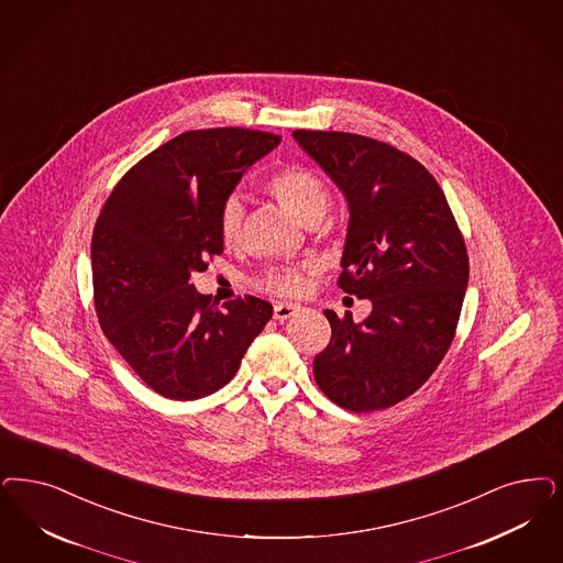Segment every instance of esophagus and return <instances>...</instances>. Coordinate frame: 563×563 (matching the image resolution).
Returning a JSON list of instances; mask_svg holds the SVG:
<instances>
[{"label": "esophagus", "instance_id": "esophagus-1", "mask_svg": "<svg viewBox=\"0 0 563 563\" xmlns=\"http://www.w3.org/2000/svg\"><path fill=\"white\" fill-rule=\"evenodd\" d=\"M297 311H301V308L295 306V303H276V306H274V318H276L278 322H287Z\"/></svg>", "mask_w": 563, "mask_h": 563}]
</instances>
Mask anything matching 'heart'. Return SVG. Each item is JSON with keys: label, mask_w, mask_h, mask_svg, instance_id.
Here are the masks:
<instances>
[{"label": "heart", "mask_w": 563, "mask_h": 563, "mask_svg": "<svg viewBox=\"0 0 563 563\" xmlns=\"http://www.w3.org/2000/svg\"><path fill=\"white\" fill-rule=\"evenodd\" d=\"M271 194L306 227H316L329 210L330 194L327 183L310 168L291 166L272 176ZM245 201L241 195H231L220 208V234L224 243H236L243 234ZM268 287L283 295H295L306 285L303 272L280 268L268 274Z\"/></svg>", "instance_id": "b5f03b06"}]
</instances>
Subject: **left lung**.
Instances as JSON below:
<instances>
[{"instance_id": "obj_1", "label": "left lung", "mask_w": 563, "mask_h": 563, "mask_svg": "<svg viewBox=\"0 0 563 563\" xmlns=\"http://www.w3.org/2000/svg\"><path fill=\"white\" fill-rule=\"evenodd\" d=\"M292 136L345 195L339 287L372 303L364 322L324 311L332 336L313 378L341 408H390L427 383L455 336L470 274L464 239L439 183L411 155L351 133Z\"/></svg>"}]
</instances>
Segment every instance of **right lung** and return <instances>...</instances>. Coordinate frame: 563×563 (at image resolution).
<instances>
[{
	"label": "right lung",
	"instance_id": "right-lung-1",
	"mask_svg": "<svg viewBox=\"0 0 563 563\" xmlns=\"http://www.w3.org/2000/svg\"><path fill=\"white\" fill-rule=\"evenodd\" d=\"M280 136L189 131L135 164L99 213L91 241L99 324L157 395L194 401L224 387L272 306L245 295L218 310L191 274L224 250L220 208Z\"/></svg>",
	"mask_w": 563,
	"mask_h": 563
}]
</instances>
